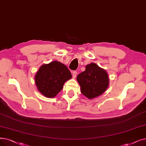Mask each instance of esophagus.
Masks as SVG:
<instances>
[{
	"label": "esophagus",
	"instance_id": "esophagus-1",
	"mask_svg": "<svg viewBox=\"0 0 146 146\" xmlns=\"http://www.w3.org/2000/svg\"><path fill=\"white\" fill-rule=\"evenodd\" d=\"M77 74H78V72L76 71H74L72 73V76H73V78L74 79L76 78V76H77Z\"/></svg>",
	"mask_w": 146,
	"mask_h": 146
}]
</instances>
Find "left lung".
Segmentation results:
<instances>
[{
  "instance_id": "1",
  "label": "left lung",
  "mask_w": 146,
  "mask_h": 146,
  "mask_svg": "<svg viewBox=\"0 0 146 146\" xmlns=\"http://www.w3.org/2000/svg\"><path fill=\"white\" fill-rule=\"evenodd\" d=\"M82 94L89 99L102 95L109 86L108 73L96 63L86 66L85 70L77 76Z\"/></svg>"
}]
</instances>
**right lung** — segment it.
Wrapping results in <instances>:
<instances>
[{
	"instance_id": "obj_1",
	"label": "right lung",
	"mask_w": 146,
	"mask_h": 146,
	"mask_svg": "<svg viewBox=\"0 0 146 146\" xmlns=\"http://www.w3.org/2000/svg\"><path fill=\"white\" fill-rule=\"evenodd\" d=\"M72 78L66 66L54 61L41 66L35 76V82L39 91L47 98H54L62 89L63 85Z\"/></svg>"
}]
</instances>
